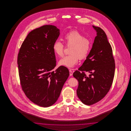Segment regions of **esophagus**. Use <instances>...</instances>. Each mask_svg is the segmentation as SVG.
<instances>
[{
	"mask_svg": "<svg viewBox=\"0 0 131 131\" xmlns=\"http://www.w3.org/2000/svg\"><path fill=\"white\" fill-rule=\"evenodd\" d=\"M72 70H69V74L70 76H72Z\"/></svg>",
	"mask_w": 131,
	"mask_h": 131,
	"instance_id": "esophagus-1",
	"label": "esophagus"
}]
</instances>
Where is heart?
<instances>
[{
  "instance_id": "heart-1",
  "label": "heart",
  "mask_w": 131,
  "mask_h": 131,
  "mask_svg": "<svg viewBox=\"0 0 131 131\" xmlns=\"http://www.w3.org/2000/svg\"><path fill=\"white\" fill-rule=\"evenodd\" d=\"M64 40L67 46L72 47L70 49V54L59 61L60 66L72 68L77 64L79 59H86L91 49V42L82 34L73 30L65 35ZM53 50L57 56L62 57L64 55V45L60 41L57 40L53 43Z\"/></svg>"
}]
</instances>
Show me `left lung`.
<instances>
[{
    "instance_id": "left-lung-1",
    "label": "left lung",
    "mask_w": 131,
    "mask_h": 131,
    "mask_svg": "<svg viewBox=\"0 0 131 131\" xmlns=\"http://www.w3.org/2000/svg\"><path fill=\"white\" fill-rule=\"evenodd\" d=\"M96 32L86 59L73 76L79 82L77 95L84 104L91 105L102 100L113 82L115 64L111 45L104 31L93 26ZM89 72L86 76L84 72Z\"/></svg>"
}]
</instances>
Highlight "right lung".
<instances>
[{
    "label": "right lung",
    "instance_id": "obj_1",
    "mask_svg": "<svg viewBox=\"0 0 131 131\" xmlns=\"http://www.w3.org/2000/svg\"><path fill=\"white\" fill-rule=\"evenodd\" d=\"M60 30L44 25L31 31L23 42L18 55L19 74L27 97L38 106L48 107L55 103L69 75L66 67L56 66L53 45Z\"/></svg>",
    "mask_w": 131,
    "mask_h": 131
}]
</instances>
